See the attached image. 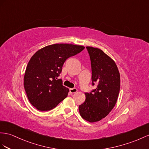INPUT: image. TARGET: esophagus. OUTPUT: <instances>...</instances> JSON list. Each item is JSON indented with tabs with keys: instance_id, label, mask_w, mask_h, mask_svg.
Returning a JSON list of instances; mask_svg holds the SVG:
<instances>
[{
	"instance_id": "34e87169",
	"label": "esophagus",
	"mask_w": 149,
	"mask_h": 149,
	"mask_svg": "<svg viewBox=\"0 0 149 149\" xmlns=\"http://www.w3.org/2000/svg\"><path fill=\"white\" fill-rule=\"evenodd\" d=\"M69 90H70V93L71 94L75 93L77 91V89H76V88H70Z\"/></svg>"
}]
</instances>
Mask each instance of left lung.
<instances>
[{
    "mask_svg": "<svg viewBox=\"0 0 149 149\" xmlns=\"http://www.w3.org/2000/svg\"><path fill=\"white\" fill-rule=\"evenodd\" d=\"M92 68L93 86L96 88L86 93V100L79 109L83 119L91 123L105 118L115 106L120 89V75L114 61L97 48L86 47Z\"/></svg>",
    "mask_w": 149,
    "mask_h": 149,
    "instance_id": "obj_1",
    "label": "left lung"
}]
</instances>
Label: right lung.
Listing matches in <instances>:
<instances>
[{"instance_id":"add662e5","label":"right lung","mask_w":149,"mask_h":149,"mask_svg":"<svg viewBox=\"0 0 149 149\" xmlns=\"http://www.w3.org/2000/svg\"><path fill=\"white\" fill-rule=\"evenodd\" d=\"M81 45L57 43L37 51L29 60L24 77L28 100L40 111H49L66 98L69 89L58 79L65 60L84 49Z\"/></svg>"}]
</instances>
